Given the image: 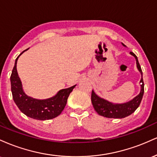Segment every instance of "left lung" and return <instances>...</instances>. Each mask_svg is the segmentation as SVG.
I'll return each instance as SVG.
<instances>
[{
	"instance_id": "1",
	"label": "left lung",
	"mask_w": 157,
	"mask_h": 157,
	"mask_svg": "<svg viewBox=\"0 0 157 157\" xmlns=\"http://www.w3.org/2000/svg\"><path fill=\"white\" fill-rule=\"evenodd\" d=\"M131 55L135 57L136 61V67L140 72L142 75V71L141 69L137 57L133 52H130ZM141 82V90L140 93L136 97H135L133 100L125 103L114 104L112 102L107 101L101 97H98L94 91L92 90L91 92V102L94 106V109L97 111V113L104 117L114 118V119H122L129 116L136 111V109L140 106V102L142 101V97L144 94V82L142 77L140 80Z\"/></svg>"
}]
</instances>
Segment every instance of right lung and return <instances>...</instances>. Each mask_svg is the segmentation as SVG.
<instances>
[{
  "label": "right lung",
  "instance_id": "1",
  "mask_svg": "<svg viewBox=\"0 0 157 157\" xmlns=\"http://www.w3.org/2000/svg\"><path fill=\"white\" fill-rule=\"evenodd\" d=\"M25 51L20 54L16 58L15 66L10 77L11 90L14 102L21 112L29 117L39 120H46L55 118L56 117L59 116L64 109L68 97L76 85L68 89L60 90L55 96L46 100H37L27 96L23 91L22 83L17 71V59Z\"/></svg>",
  "mask_w": 157,
  "mask_h": 157
}]
</instances>
